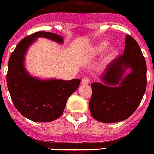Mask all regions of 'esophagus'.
I'll list each match as a JSON object with an SVG mask.
<instances>
[{
  "mask_svg": "<svg viewBox=\"0 0 154 154\" xmlns=\"http://www.w3.org/2000/svg\"><path fill=\"white\" fill-rule=\"evenodd\" d=\"M90 82V79L89 78H87V77H85V78H83L82 80H81V84L82 85H88Z\"/></svg>",
  "mask_w": 154,
  "mask_h": 154,
  "instance_id": "obj_1",
  "label": "esophagus"
}]
</instances>
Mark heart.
Listing matches in <instances>:
<instances>
[{"instance_id":"heart-1","label":"heart","mask_w":154,"mask_h":154,"mask_svg":"<svg viewBox=\"0 0 154 154\" xmlns=\"http://www.w3.org/2000/svg\"><path fill=\"white\" fill-rule=\"evenodd\" d=\"M108 41L106 40H102L100 41L96 44L94 45L92 48H91V51H90V54H98L101 53L102 51L105 50V48L108 46ZM117 54V48L114 46V45H111L108 48V50L106 51V54L104 56V59L106 61H109L110 60H112L113 58L115 56V54Z\"/></svg>"}]
</instances>
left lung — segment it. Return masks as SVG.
Masks as SVG:
<instances>
[{
  "label": "left lung",
  "instance_id": "8db88e82",
  "mask_svg": "<svg viewBox=\"0 0 154 154\" xmlns=\"http://www.w3.org/2000/svg\"><path fill=\"white\" fill-rule=\"evenodd\" d=\"M131 71L123 76L127 68ZM102 82L91 84L89 110L94 119L112 124L125 120L135 112L147 87V65L137 41L126 35L124 54L107 65Z\"/></svg>",
  "mask_w": 154,
  "mask_h": 154
}]
</instances>
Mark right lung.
Segmentation results:
<instances>
[{
	"label": "right lung",
	"mask_w": 154,
	"mask_h": 154,
	"mask_svg": "<svg viewBox=\"0 0 154 154\" xmlns=\"http://www.w3.org/2000/svg\"><path fill=\"white\" fill-rule=\"evenodd\" d=\"M39 37L63 43L57 34L39 31L25 37L11 54L6 74L7 88L16 109L35 122H51L60 118L67 100L78 89L80 79H40L29 75L24 66L28 48Z\"/></svg>",
	"instance_id": "obj_1"
}]
</instances>
